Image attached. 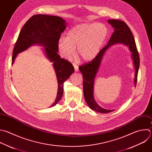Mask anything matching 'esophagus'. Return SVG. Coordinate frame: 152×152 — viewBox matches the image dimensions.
Instances as JSON below:
<instances>
[{
  "mask_svg": "<svg viewBox=\"0 0 152 152\" xmlns=\"http://www.w3.org/2000/svg\"><path fill=\"white\" fill-rule=\"evenodd\" d=\"M73 66H74V68H75V72H77V71L79 70V67H78V66H77L76 64H75V63H73Z\"/></svg>",
  "mask_w": 152,
  "mask_h": 152,
  "instance_id": "obj_1",
  "label": "esophagus"
}]
</instances>
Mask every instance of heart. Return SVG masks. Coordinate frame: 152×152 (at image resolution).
<instances>
[{
	"mask_svg": "<svg viewBox=\"0 0 152 152\" xmlns=\"http://www.w3.org/2000/svg\"><path fill=\"white\" fill-rule=\"evenodd\" d=\"M109 34L107 27L103 23H84L69 30L66 37H61L58 48L61 56L71 60L76 48L79 58L84 62L92 61L98 55Z\"/></svg>",
	"mask_w": 152,
	"mask_h": 152,
	"instance_id": "obj_1",
	"label": "heart"
}]
</instances>
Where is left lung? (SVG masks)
<instances>
[{
  "mask_svg": "<svg viewBox=\"0 0 152 152\" xmlns=\"http://www.w3.org/2000/svg\"><path fill=\"white\" fill-rule=\"evenodd\" d=\"M108 23L114 29L110 40L107 45L100 50L98 55L91 62L83 64L79 67L83 75V89L85 99L89 108L94 111L102 113H107L114 110H107L100 107L95 102L94 89L95 79L100 67L103 58L107 50L113 45L123 44L128 47L131 53V58L135 69L134 85L136 86L137 75L140 66V58L132 33L127 24L121 20H108Z\"/></svg>",
  "mask_w": 152,
  "mask_h": 152,
  "instance_id": "left-lung-1",
  "label": "left lung"
}]
</instances>
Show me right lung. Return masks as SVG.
I'll list each match as a JSON object with an SVG mask.
<instances>
[{
    "mask_svg": "<svg viewBox=\"0 0 152 152\" xmlns=\"http://www.w3.org/2000/svg\"><path fill=\"white\" fill-rule=\"evenodd\" d=\"M67 23L57 16L38 14L32 16L23 26L15 45L12 58V65L18 54L35 45L43 46L46 57L53 63L57 82L58 90L55 102L50 107L56 105L63 94L64 82L74 72L73 65L61 58L58 52V42Z\"/></svg>",
    "mask_w": 152,
    "mask_h": 152,
    "instance_id": "right-lung-1",
    "label": "right lung"
}]
</instances>
